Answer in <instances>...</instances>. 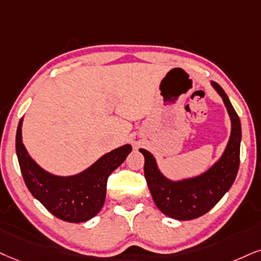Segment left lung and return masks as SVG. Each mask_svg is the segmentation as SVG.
Listing matches in <instances>:
<instances>
[{
	"label": "left lung",
	"mask_w": 261,
	"mask_h": 261,
	"mask_svg": "<svg viewBox=\"0 0 261 261\" xmlns=\"http://www.w3.org/2000/svg\"><path fill=\"white\" fill-rule=\"evenodd\" d=\"M212 85L223 98L232 122L229 144L217 165L197 178L173 182L161 174L155 159L149 151L140 149V152L145 157L144 174L151 196L160 211L173 219H196L211 211L229 191L239 172L242 137L240 117L224 89L215 82Z\"/></svg>",
	"instance_id": "1"
}]
</instances>
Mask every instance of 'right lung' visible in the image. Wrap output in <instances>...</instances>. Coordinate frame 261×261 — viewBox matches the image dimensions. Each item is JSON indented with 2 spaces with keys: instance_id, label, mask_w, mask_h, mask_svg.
<instances>
[{
  "instance_id": "add662e5",
  "label": "right lung",
  "mask_w": 261,
  "mask_h": 261,
  "mask_svg": "<svg viewBox=\"0 0 261 261\" xmlns=\"http://www.w3.org/2000/svg\"><path fill=\"white\" fill-rule=\"evenodd\" d=\"M15 149L25 184L54 217L69 223H82L100 212L105 202L108 178L132 151L129 145L106 153L81 174L56 176L40 168L21 143V120L18 124Z\"/></svg>"
}]
</instances>
